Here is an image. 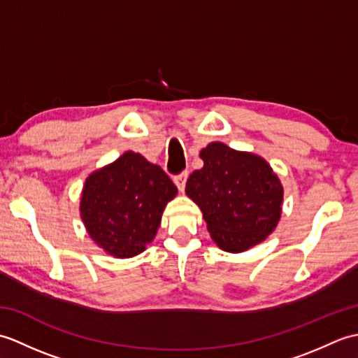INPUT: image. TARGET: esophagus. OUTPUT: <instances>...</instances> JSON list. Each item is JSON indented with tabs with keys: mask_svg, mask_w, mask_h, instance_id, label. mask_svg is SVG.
<instances>
[{
	"mask_svg": "<svg viewBox=\"0 0 358 358\" xmlns=\"http://www.w3.org/2000/svg\"><path fill=\"white\" fill-rule=\"evenodd\" d=\"M186 180H187V172H181L180 175H175L173 177V183L177 185L178 191L183 192L185 187H186Z\"/></svg>",
	"mask_w": 358,
	"mask_h": 358,
	"instance_id": "34e87169",
	"label": "esophagus"
}]
</instances>
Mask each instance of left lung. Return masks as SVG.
Listing matches in <instances>:
<instances>
[{
  "instance_id": "1",
  "label": "left lung",
  "mask_w": 358,
  "mask_h": 358,
  "mask_svg": "<svg viewBox=\"0 0 358 358\" xmlns=\"http://www.w3.org/2000/svg\"><path fill=\"white\" fill-rule=\"evenodd\" d=\"M204 166L189 175L186 194L203 212L210 237L226 252H243L275 229L283 186L266 159L210 143Z\"/></svg>"
}]
</instances>
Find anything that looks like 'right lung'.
<instances>
[{
  "instance_id": "right-lung-1",
  "label": "right lung",
  "mask_w": 358,
  "mask_h": 358,
  "mask_svg": "<svg viewBox=\"0 0 358 358\" xmlns=\"http://www.w3.org/2000/svg\"><path fill=\"white\" fill-rule=\"evenodd\" d=\"M177 187L166 172L129 150L92 172L83 187L80 212L87 234L115 258L141 254L154 240Z\"/></svg>"
}]
</instances>
